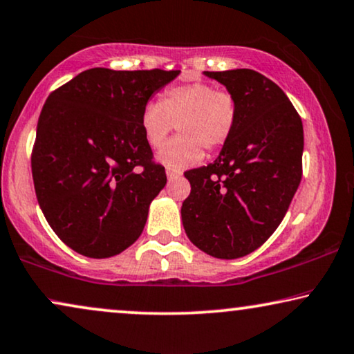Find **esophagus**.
Here are the masks:
<instances>
[{"label": "esophagus", "mask_w": 354, "mask_h": 354, "mask_svg": "<svg viewBox=\"0 0 354 354\" xmlns=\"http://www.w3.org/2000/svg\"><path fill=\"white\" fill-rule=\"evenodd\" d=\"M167 178L169 180H176V178H178L182 176V171H178V169H172V167H167Z\"/></svg>", "instance_id": "1"}]
</instances>
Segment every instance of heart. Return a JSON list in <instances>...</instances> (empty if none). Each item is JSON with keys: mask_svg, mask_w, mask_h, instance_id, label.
I'll return each mask as SVG.
<instances>
[{"mask_svg": "<svg viewBox=\"0 0 354 354\" xmlns=\"http://www.w3.org/2000/svg\"><path fill=\"white\" fill-rule=\"evenodd\" d=\"M236 95L203 81L167 87L159 102L141 110L140 127L151 148H159L177 123L180 135L159 149L158 159L167 167L185 169L200 162L203 148L219 149L236 130Z\"/></svg>", "mask_w": 354, "mask_h": 354, "instance_id": "heart-1", "label": "heart"}]
</instances>
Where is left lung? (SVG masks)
<instances>
[{
  "instance_id": "left-lung-1",
  "label": "left lung",
  "mask_w": 354,
  "mask_h": 354,
  "mask_svg": "<svg viewBox=\"0 0 354 354\" xmlns=\"http://www.w3.org/2000/svg\"><path fill=\"white\" fill-rule=\"evenodd\" d=\"M236 95V130L214 162L185 172L188 239L216 259H239L277 231L302 177L304 131L288 95L254 70L206 71Z\"/></svg>"
}]
</instances>
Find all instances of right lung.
<instances>
[{
    "label": "right lung",
    "mask_w": 354,
    "mask_h": 354,
    "mask_svg": "<svg viewBox=\"0 0 354 354\" xmlns=\"http://www.w3.org/2000/svg\"><path fill=\"white\" fill-rule=\"evenodd\" d=\"M178 73L91 68L44 104L30 158L37 201L77 254L107 259L143 232L167 177L141 131V110Z\"/></svg>",
    "instance_id": "1"
}]
</instances>
